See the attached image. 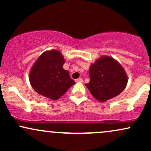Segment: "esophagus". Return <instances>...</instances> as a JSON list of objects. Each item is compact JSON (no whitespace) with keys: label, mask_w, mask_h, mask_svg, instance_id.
Here are the masks:
<instances>
[{"label":"esophagus","mask_w":151,"mask_h":151,"mask_svg":"<svg viewBox=\"0 0 151 151\" xmlns=\"http://www.w3.org/2000/svg\"><path fill=\"white\" fill-rule=\"evenodd\" d=\"M75 81H76V82H82L83 79H81V78H78V79H76Z\"/></svg>","instance_id":"1"}]
</instances>
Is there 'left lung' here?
Listing matches in <instances>:
<instances>
[{
    "label": "left lung",
    "instance_id": "obj_1",
    "mask_svg": "<svg viewBox=\"0 0 151 151\" xmlns=\"http://www.w3.org/2000/svg\"><path fill=\"white\" fill-rule=\"evenodd\" d=\"M90 81L86 84L91 95L104 102L123 91L128 82L124 68L115 60L102 57L92 64L89 70Z\"/></svg>",
    "mask_w": 151,
    "mask_h": 151
}]
</instances>
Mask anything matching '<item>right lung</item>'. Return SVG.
I'll return each mask as SVG.
<instances>
[{
    "mask_svg": "<svg viewBox=\"0 0 151 151\" xmlns=\"http://www.w3.org/2000/svg\"><path fill=\"white\" fill-rule=\"evenodd\" d=\"M64 58L58 50L45 52L37 59L30 72V81L38 93L52 100L59 99L75 81L63 69Z\"/></svg>",
    "mask_w": 151,
    "mask_h": 151,
    "instance_id": "1",
    "label": "right lung"
}]
</instances>
